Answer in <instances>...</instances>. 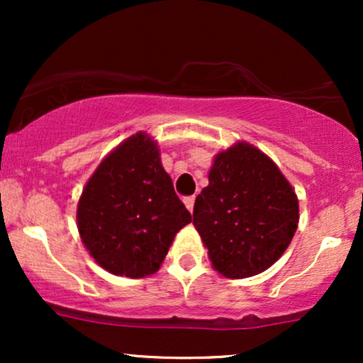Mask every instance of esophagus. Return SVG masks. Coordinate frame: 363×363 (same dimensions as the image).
Segmentation results:
<instances>
[{
    "mask_svg": "<svg viewBox=\"0 0 363 363\" xmlns=\"http://www.w3.org/2000/svg\"><path fill=\"white\" fill-rule=\"evenodd\" d=\"M182 201H184V205H186L187 210L193 211V208H194V196H187V198L182 199Z\"/></svg>",
    "mask_w": 363,
    "mask_h": 363,
    "instance_id": "1",
    "label": "esophagus"
}]
</instances>
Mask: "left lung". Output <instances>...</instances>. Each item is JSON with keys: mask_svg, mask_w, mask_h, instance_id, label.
I'll return each instance as SVG.
<instances>
[{"mask_svg": "<svg viewBox=\"0 0 363 363\" xmlns=\"http://www.w3.org/2000/svg\"><path fill=\"white\" fill-rule=\"evenodd\" d=\"M193 225L215 272L249 278L274 264L298 225V199L278 165L247 141L213 158Z\"/></svg>", "mask_w": 363, "mask_h": 363, "instance_id": "1", "label": "left lung"}]
</instances>
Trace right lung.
I'll return each mask as SVG.
<instances>
[{
  "instance_id": "add662e5",
  "label": "right lung",
  "mask_w": 363,
  "mask_h": 363,
  "mask_svg": "<svg viewBox=\"0 0 363 363\" xmlns=\"http://www.w3.org/2000/svg\"><path fill=\"white\" fill-rule=\"evenodd\" d=\"M191 213L174 191L157 140L138 131L104 157L77 208L82 242L116 277L157 273Z\"/></svg>"
}]
</instances>
